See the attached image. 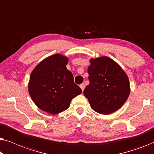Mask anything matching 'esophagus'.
I'll return each mask as SVG.
<instances>
[{"label": "esophagus", "mask_w": 154, "mask_h": 154, "mask_svg": "<svg viewBox=\"0 0 154 154\" xmlns=\"http://www.w3.org/2000/svg\"><path fill=\"white\" fill-rule=\"evenodd\" d=\"M80 87H81V88L82 89V90H84V89H85V84L84 83H82V84H81V85H80Z\"/></svg>", "instance_id": "obj_1"}]
</instances>
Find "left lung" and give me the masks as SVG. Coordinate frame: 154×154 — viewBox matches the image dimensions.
<instances>
[{"instance_id": "left-lung-1", "label": "left lung", "mask_w": 154, "mask_h": 154, "mask_svg": "<svg viewBox=\"0 0 154 154\" xmlns=\"http://www.w3.org/2000/svg\"><path fill=\"white\" fill-rule=\"evenodd\" d=\"M90 63L88 69L90 84L84 90V95L96 112H114L130 94L128 75L116 62L107 57L92 59Z\"/></svg>"}]
</instances>
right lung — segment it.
Segmentation results:
<instances>
[{"label": "right lung", "instance_id": "1", "mask_svg": "<svg viewBox=\"0 0 154 154\" xmlns=\"http://www.w3.org/2000/svg\"><path fill=\"white\" fill-rule=\"evenodd\" d=\"M68 62L66 57L54 54L42 61L31 73L29 92L41 110L51 114L62 112L73 97L82 93L72 73L66 69Z\"/></svg>", "mask_w": 154, "mask_h": 154}]
</instances>
